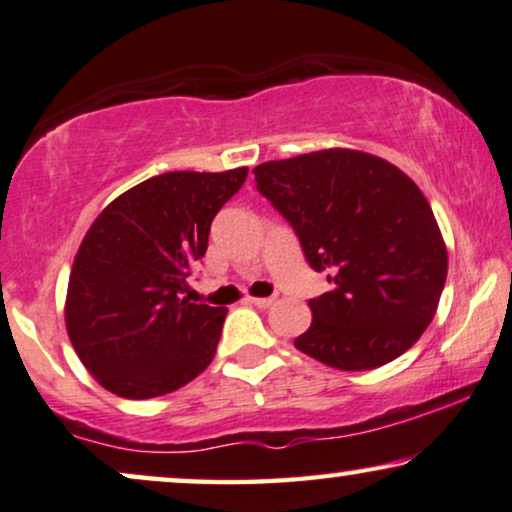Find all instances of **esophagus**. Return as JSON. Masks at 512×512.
Here are the masks:
<instances>
[{
	"instance_id": "1",
	"label": "esophagus",
	"mask_w": 512,
	"mask_h": 512,
	"mask_svg": "<svg viewBox=\"0 0 512 512\" xmlns=\"http://www.w3.org/2000/svg\"><path fill=\"white\" fill-rule=\"evenodd\" d=\"M248 302L260 306V309H269V306L276 302V295H271V297H248Z\"/></svg>"
}]
</instances>
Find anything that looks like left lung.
Masks as SVG:
<instances>
[{
	"label": "left lung",
	"mask_w": 512,
	"mask_h": 512,
	"mask_svg": "<svg viewBox=\"0 0 512 512\" xmlns=\"http://www.w3.org/2000/svg\"><path fill=\"white\" fill-rule=\"evenodd\" d=\"M252 173L311 269L335 283L309 299L313 320L297 349L346 372L403 356L433 320L447 278L445 241L421 189L356 149L267 161Z\"/></svg>",
	"instance_id": "1"
}]
</instances>
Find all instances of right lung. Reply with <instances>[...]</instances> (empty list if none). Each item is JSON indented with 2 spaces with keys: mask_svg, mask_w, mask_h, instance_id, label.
I'll return each instance as SVG.
<instances>
[{
  "mask_svg": "<svg viewBox=\"0 0 512 512\" xmlns=\"http://www.w3.org/2000/svg\"><path fill=\"white\" fill-rule=\"evenodd\" d=\"M245 177L248 168L163 173L95 217L72 264L65 325L107 391L128 400L166 395L215 358L227 309L185 297L187 276Z\"/></svg>",
  "mask_w": 512,
  "mask_h": 512,
  "instance_id": "1",
  "label": "right lung"
}]
</instances>
